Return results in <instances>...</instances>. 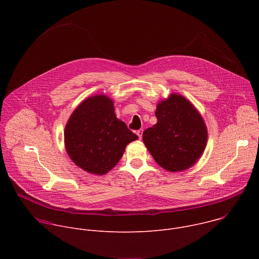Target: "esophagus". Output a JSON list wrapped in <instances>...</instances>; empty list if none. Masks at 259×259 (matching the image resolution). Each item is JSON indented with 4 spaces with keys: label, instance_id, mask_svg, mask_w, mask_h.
<instances>
[{
    "label": "esophagus",
    "instance_id": "obj_1",
    "mask_svg": "<svg viewBox=\"0 0 259 259\" xmlns=\"http://www.w3.org/2000/svg\"><path fill=\"white\" fill-rule=\"evenodd\" d=\"M142 132H143V130H142V129H140V130H138V131L136 132V134L138 135L139 139H141V138H142Z\"/></svg>",
    "mask_w": 259,
    "mask_h": 259
}]
</instances>
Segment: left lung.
I'll list each match as a JSON object with an SVG mask.
<instances>
[{
  "label": "left lung",
  "instance_id": "left-lung-1",
  "mask_svg": "<svg viewBox=\"0 0 259 259\" xmlns=\"http://www.w3.org/2000/svg\"><path fill=\"white\" fill-rule=\"evenodd\" d=\"M157 124L144 130L142 139L155 161L170 172L186 170L202 156L207 128L195 106L171 94L156 109Z\"/></svg>",
  "mask_w": 259,
  "mask_h": 259
}]
</instances>
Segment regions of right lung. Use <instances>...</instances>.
I'll return each mask as SVG.
<instances>
[{
  "label": "right lung",
  "instance_id": "right-lung-1",
  "mask_svg": "<svg viewBox=\"0 0 259 259\" xmlns=\"http://www.w3.org/2000/svg\"><path fill=\"white\" fill-rule=\"evenodd\" d=\"M138 136L115 115L114 102L104 95L84 100L70 116L64 131L69 158L83 170L102 175L122 158Z\"/></svg>",
  "mask_w": 259,
  "mask_h": 259
}]
</instances>
